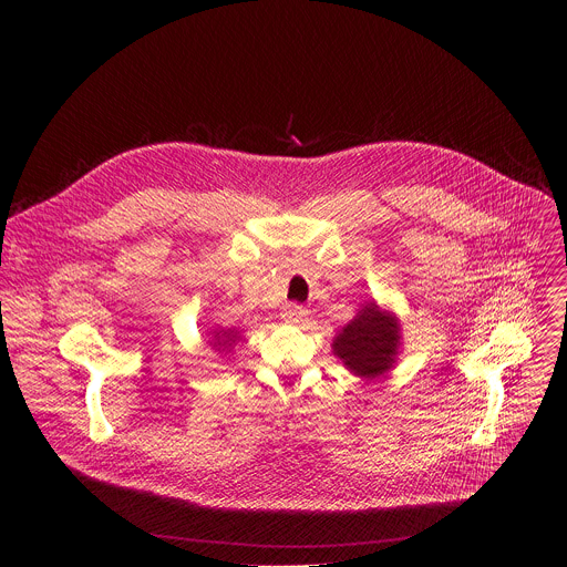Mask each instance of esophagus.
I'll use <instances>...</instances> for the list:
<instances>
[{
	"label": "esophagus",
	"instance_id": "1",
	"mask_svg": "<svg viewBox=\"0 0 567 567\" xmlns=\"http://www.w3.org/2000/svg\"><path fill=\"white\" fill-rule=\"evenodd\" d=\"M282 318L287 322H296V326H298V322H302L307 318V309L298 302H287L285 309H282Z\"/></svg>",
	"mask_w": 567,
	"mask_h": 567
}]
</instances>
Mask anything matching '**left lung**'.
<instances>
[{
	"label": "left lung",
	"mask_w": 567,
	"mask_h": 567,
	"mask_svg": "<svg viewBox=\"0 0 567 567\" xmlns=\"http://www.w3.org/2000/svg\"><path fill=\"white\" fill-rule=\"evenodd\" d=\"M399 332L396 316L381 311L372 300L339 332L332 350L350 372L374 379L394 365L401 346Z\"/></svg>",
	"instance_id": "8db88e82"
}]
</instances>
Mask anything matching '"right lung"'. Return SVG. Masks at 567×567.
I'll return each mask as SVG.
<instances>
[{
	"label": "right lung",
	"mask_w": 567,
	"mask_h": 567,
	"mask_svg": "<svg viewBox=\"0 0 567 567\" xmlns=\"http://www.w3.org/2000/svg\"><path fill=\"white\" fill-rule=\"evenodd\" d=\"M213 334V339H210V346L215 348V350H228V348H233L235 346V341H239V332H235V330H221V332H210Z\"/></svg>",
	"instance_id": "1"
}]
</instances>
